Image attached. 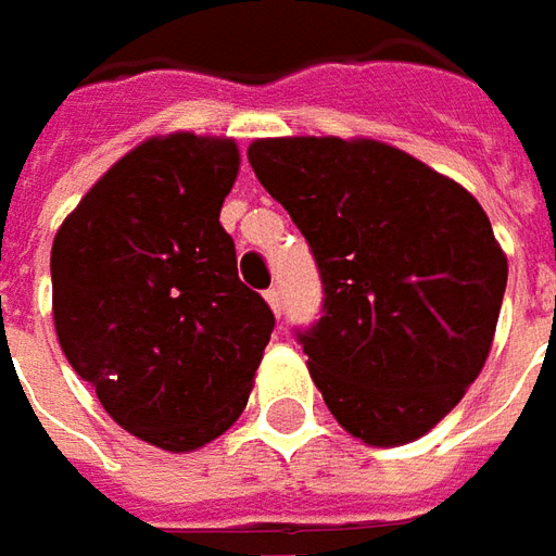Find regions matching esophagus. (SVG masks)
<instances>
[{"label": "esophagus", "mask_w": 556, "mask_h": 556, "mask_svg": "<svg viewBox=\"0 0 556 556\" xmlns=\"http://www.w3.org/2000/svg\"><path fill=\"white\" fill-rule=\"evenodd\" d=\"M265 301H267V306L274 309V315H282V291H279V289H267L265 291Z\"/></svg>", "instance_id": "esophagus-1"}]
</instances>
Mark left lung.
I'll list each match as a JSON object with an SVG mask.
<instances>
[{"label": "left lung", "mask_w": 556, "mask_h": 556, "mask_svg": "<svg viewBox=\"0 0 556 556\" xmlns=\"http://www.w3.org/2000/svg\"><path fill=\"white\" fill-rule=\"evenodd\" d=\"M250 166L309 243L321 318L298 330L339 426L369 446L422 438L485 366L506 255L462 184L375 139H255Z\"/></svg>", "instance_id": "obj_1"}]
</instances>
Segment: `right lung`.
<instances>
[{"mask_svg": "<svg viewBox=\"0 0 556 556\" xmlns=\"http://www.w3.org/2000/svg\"><path fill=\"white\" fill-rule=\"evenodd\" d=\"M238 166L235 139H146L83 195L50 253L67 363L122 429L169 453L241 417L274 330L219 226Z\"/></svg>", "mask_w": 556, "mask_h": 556, "instance_id": "1", "label": "right lung"}]
</instances>
